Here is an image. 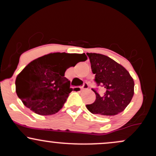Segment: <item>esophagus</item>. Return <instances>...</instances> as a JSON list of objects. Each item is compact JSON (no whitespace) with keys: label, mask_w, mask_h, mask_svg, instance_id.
Returning <instances> with one entry per match:
<instances>
[{"label":"esophagus","mask_w":156,"mask_h":156,"mask_svg":"<svg viewBox=\"0 0 156 156\" xmlns=\"http://www.w3.org/2000/svg\"><path fill=\"white\" fill-rule=\"evenodd\" d=\"M89 88V85L87 83H84L83 85L80 87V89H87Z\"/></svg>","instance_id":"obj_1"}]
</instances>
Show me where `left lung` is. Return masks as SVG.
Returning a JSON list of instances; mask_svg holds the SVG:
<instances>
[{
  "label": "left lung",
  "mask_w": 156,
  "mask_h": 156,
  "mask_svg": "<svg viewBox=\"0 0 156 156\" xmlns=\"http://www.w3.org/2000/svg\"><path fill=\"white\" fill-rule=\"evenodd\" d=\"M94 82L105 90L100 94L95 93L96 100L92 104L87 105V109L94 114L114 116L125 110L131 101L134 94V81L125 67L109 57L100 53H87Z\"/></svg>",
  "instance_id": "left-lung-1"
}]
</instances>
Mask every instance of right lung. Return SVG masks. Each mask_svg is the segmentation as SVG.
Masks as SVG:
<instances>
[{
  "instance_id": "obj_1",
  "label": "right lung",
  "mask_w": 156,
  "mask_h": 156,
  "mask_svg": "<svg viewBox=\"0 0 156 156\" xmlns=\"http://www.w3.org/2000/svg\"><path fill=\"white\" fill-rule=\"evenodd\" d=\"M87 59L85 53H54L32 61L17 76L16 92L23 104L40 115L57 113L73 91L64 77L66 69L76 60Z\"/></svg>"
}]
</instances>
